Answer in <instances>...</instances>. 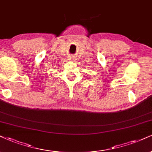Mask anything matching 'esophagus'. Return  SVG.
I'll return each instance as SVG.
<instances>
[{"mask_svg": "<svg viewBox=\"0 0 152 152\" xmlns=\"http://www.w3.org/2000/svg\"><path fill=\"white\" fill-rule=\"evenodd\" d=\"M76 58H75V56H70V59H68V61H76Z\"/></svg>", "mask_w": 152, "mask_h": 152, "instance_id": "obj_1", "label": "esophagus"}]
</instances>
